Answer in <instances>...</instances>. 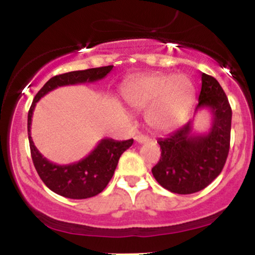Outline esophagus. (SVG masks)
Returning <instances> with one entry per match:
<instances>
[{
    "instance_id": "obj_1",
    "label": "esophagus",
    "mask_w": 255,
    "mask_h": 255,
    "mask_svg": "<svg viewBox=\"0 0 255 255\" xmlns=\"http://www.w3.org/2000/svg\"><path fill=\"white\" fill-rule=\"evenodd\" d=\"M134 139H135V141L139 142V144H144V142L150 141V139H148V137L146 135H142V134H137V135H135Z\"/></svg>"
}]
</instances>
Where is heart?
Masks as SVG:
<instances>
[{
    "label": "heart",
    "mask_w": 255,
    "mask_h": 255,
    "mask_svg": "<svg viewBox=\"0 0 255 255\" xmlns=\"http://www.w3.org/2000/svg\"><path fill=\"white\" fill-rule=\"evenodd\" d=\"M121 95L134 109L149 107L145 120L152 129L169 131L183 121L194 99L195 89L186 75L147 74L126 81Z\"/></svg>",
    "instance_id": "1"
}]
</instances>
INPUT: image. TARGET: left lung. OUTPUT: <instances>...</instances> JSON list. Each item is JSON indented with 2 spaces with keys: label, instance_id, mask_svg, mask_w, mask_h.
<instances>
[{
  "label": "left lung",
  "instance_id": "obj_1",
  "mask_svg": "<svg viewBox=\"0 0 255 255\" xmlns=\"http://www.w3.org/2000/svg\"><path fill=\"white\" fill-rule=\"evenodd\" d=\"M194 113L206 109L211 127L195 133L193 120L158 140L162 154L152 168L157 182L172 193L192 194L209 186L221 174L230 146L231 108L219 83L201 73V91Z\"/></svg>",
  "mask_w": 255,
  "mask_h": 255
}]
</instances>
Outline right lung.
Here are the masks:
<instances>
[{
  "mask_svg": "<svg viewBox=\"0 0 255 255\" xmlns=\"http://www.w3.org/2000/svg\"><path fill=\"white\" fill-rule=\"evenodd\" d=\"M114 66L64 73L52 77L38 91L27 116V133L34 168L45 186L58 195L69 199H87L101 193L109 183L121 154L133 144V139L118 140L104 137L81 160L60 165L52 163L37 150L31 136V124L34 108L40 98L61 86L95 83L104 79Z\"/></svg>",
  "mask_w": 255,
  "mask_h": 255,
  "instance_id": "obj_1",
  "label": "right lung"
}]
</instances>
